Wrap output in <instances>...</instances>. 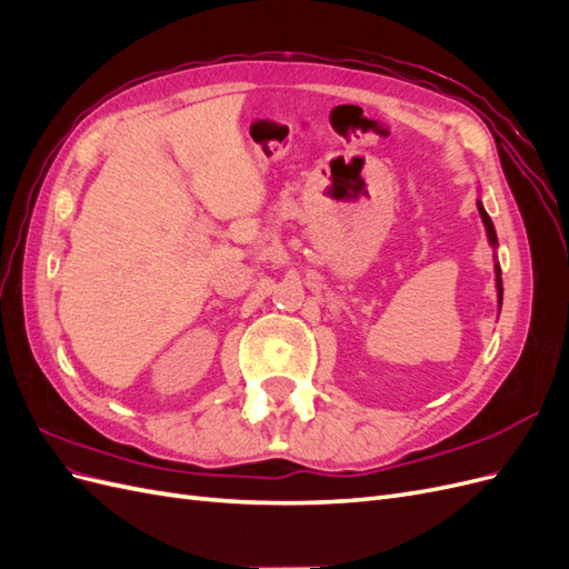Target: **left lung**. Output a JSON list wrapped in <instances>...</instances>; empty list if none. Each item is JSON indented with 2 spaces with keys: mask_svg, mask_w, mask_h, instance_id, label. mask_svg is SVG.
<instances>
[{
  "mask_svg": "<svg viewBox=\"0 0 569 569\" xmlns=\"http://www.w3.org/2000/svg\"><path fill=\"white\" fill-rule=\"evenodd\" d=\"M477 209H479L481 222H485V228H487V237H489V244H491V247H498V239H496V230H493V222H491L489 213L485 211V206H481V201H477ZM496 289H498V308H501V303H503V282H501V268H498V263H496Z\"/></svg>",
  "mask_w": 569,
  "mask_h": 569,
  "instance_id": "8db88e82",
  "label": "left lung"
}]
</instances>
